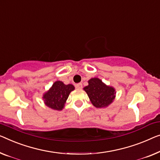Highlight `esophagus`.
Returning a JSON list of instances; mask_svg holds the SVG:
<instances>
[{"instance_id": "obj_1", "label": "esophagus", "mask_w": 160, "mask_h": 160, "mask_svg": "<svg viewBox=\"0 0 160 160\" xmlns=\"http://www.w3.org/2000/svg\"><path fill=\"white\" fill-rule=\"evenodd\" d=\"M75 88H76V89H78V90H81L82 88V85L81 84V83H79V84H77L75 85Z\"/></svg>"}]
</instances>
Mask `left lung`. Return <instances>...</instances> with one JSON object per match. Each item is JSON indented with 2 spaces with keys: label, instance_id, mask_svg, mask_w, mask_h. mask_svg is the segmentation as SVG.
Masks as SVG:
<instances>
[{
  "label": "left lung",
  "instance_id": "left-lung-1",
  "mask_svg": "<svg viewBox=\"0 0 160 160\" xmlns=\"http://www.w3.org/2000/svg\"><path fill=\"white\" fill-rule=\"evenodd\" d=\"M89 98L96 108H103L112 103L115 98V90L107 86L98 78H92L88 81V85L84 88Z\"/></svg>",
  "mask_w": 160,
  "mask_h": 160
}]
</instances>
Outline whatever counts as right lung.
<instances>
[{"instance_id":"right-lung-1","label":"right lung","mask_w":160,"mask_h":160,"mask_svg":"<svg viewBox=\"0 0 160 160\" xmlns=\"http://www.w3.org/2000/svg\"><path fill=\"white\" fill-rule=\"evenodd\" d=\"M75 89L72 85H65L61 81H57L52 85L48 92L44 95L45 104L54 110L60 111L63 108L69 94Z\"/></svg>"}]
</instances>
